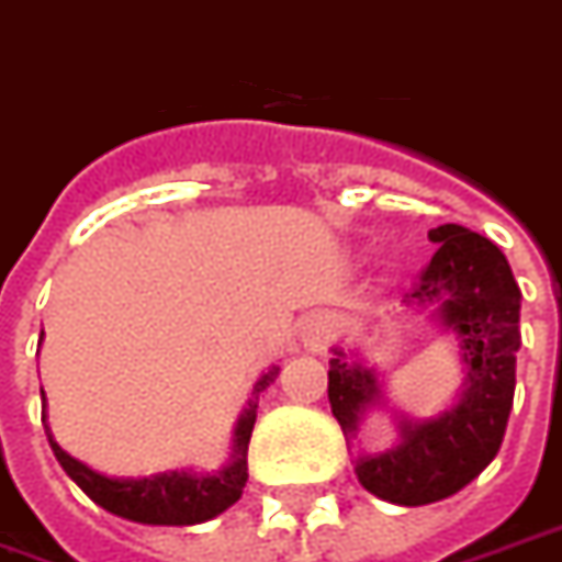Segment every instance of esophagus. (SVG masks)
Returning <instances> with one entry per match:
<instances>
[{
  "instance_id": "1",
  "label": "esophagus",
  "mask_w": 562,
  "mask_h": 562,
  "mask_svg": "<svg viewBox=\"0 0 562 562\" xmlns=\"http://www.w3.org/2000/svg\"><path fill=\"white\" fill-rule=\"evenodd\" d=\"M327 336H330V322H315L313 327H310V339H306V342L313 345V348H318Z\"/></svg>"
}]
</instances>
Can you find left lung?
Masks as SVG:
<instances>
[{"mask_svg":"<svg viewBox=\"0 0 562 562\" xmlns=\"http://www.w3.org/2000/svg\"><path fill=\"white\" fill-rule=\"evenodd\" d=\"M429 240L438 249L408 297L438 306L440 324L459 336L468 378L450 411L423 423L402 419L393 450L357 459L355 473L366 492L398 506L443 501L492 464L513 411L521 345V289L497 244L456 223L431 228ZM378 396L375 372L334 351L327 398L345 435H355Z\"/></svg>","mask_w":562,"mask_h":562,"instance_id":"left-lung-1","label":"left lung"}]
</instances>
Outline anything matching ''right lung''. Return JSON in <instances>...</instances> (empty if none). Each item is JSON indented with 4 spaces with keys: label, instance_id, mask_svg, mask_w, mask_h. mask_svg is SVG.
Here are the masks:
<instances>
[{
    "label": "right lung",
    "instance_id": "obj_1",
    "mask_svg": "<svg viewBox=\"0 0 562 562\" xmlns=\"http://www.w3.org/2000/svg\"><path fill=\"white\" fill-rule=\"evenodd\" d=\"M277 366L268 375L252 386V398L240 414L235 426V456L223 471L196 473V471H166L139 476V480H112L103 473L91 471L74 456L61 450L47 429L53 456L59 459L70 480L89 494L91 501L103 506L106 513L139 521V525H164V527H187L211 521L214 515L226 513L232 503L240 501L244 485H247V447L252 426H256V408H259V393L273 381ZM44 393V390H41Z\"/></svg>",
    "mask_w": 562,
    "mask_h": 562
}]
</instances>
